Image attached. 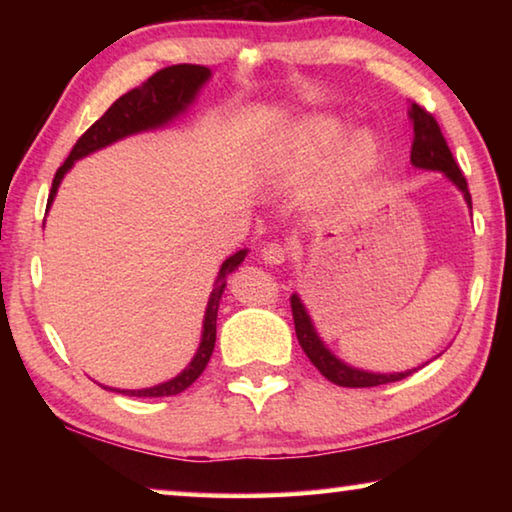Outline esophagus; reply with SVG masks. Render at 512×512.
<instances>
[{
  "instance_id": "esophagus-1",
  "label": "esophagus",
  "mask_w": 512,
  "mask_h": 512,
  "mask_svg": "<svg viewBox=\"0 0 512 512\" xmlns=\"http://www.w3.org/2000/svg\"><path fill=\"white\" fill-rule=\"evenodd\" d=\"M262 259L268 266H280L284 259H287V248H284L282 244H275V241H271V244H266L262 248Z\"/></svg>"
}]
</instances>
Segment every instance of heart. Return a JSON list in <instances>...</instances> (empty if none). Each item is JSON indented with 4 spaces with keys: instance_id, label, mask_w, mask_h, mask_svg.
Here are the masks:
<instances>
[{
    "instance_id": "heart-1",
    "label": "heart",
    "mask_w": 512,
    "mask_h": 512,
    "mask_svg": "<svg viewBox=\"0 0 512 512\" xmlns=\"http://www.w3.org/2000/svg\"><path fill=\"white\" fill-rule=\"evenodd\" d=\"M345 126L336 117L314 115L293 128L275 151L271 160V176L277 183H302L323 171L332 159L329 176L323 185V196L332 198L357 180L377 160V140L368 131L354 133L344 146Z\"/></svg>"
}]
</instances>
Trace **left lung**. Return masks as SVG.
Returning a JSON list of instances; mask_svg holds the SVG:
<instances>
[{"label":"left lung","mask_w":512,"mask_h":512,"mask_svg":"<svg viewBox=\"0 0 512 512\" xmlns=\"http://www.w3.org/2000/svg\"><path fill=\"white\" fill-rule=\"evenodd\" d=\"M409 117L413 124V144H411L413 167L443 171L445 176L452 180L458 189H461L465 196V203L470 205L472 210V196H470V189H467V180L463 176V171L458 169V164L454 160L452 151H449L443 133H440L438 121L433 119L431 112L418 106V103H411L409 106ZM291 311H293V323H296V336H298L300 348L305 350L309 361L318 368L320 375L327 377L336 386H345V388L381 386V384H391V381H400L418 370L413 368L406 372H388V375H381V372L352 368L339 357H334V354L327 350V345L320 341V336L316 334L314 323H311V318L307 314L305 305H302V300L298 298V293H293L291 296Z\"/></svg>","instance_id":"1"}]
</instances>
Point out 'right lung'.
<instances>
[{"label": "right lung", "instance_id": "add662e5", "mask_svg": "<svg viewBox=\"0 0 512 512\" xmlns=\"http://www.w3.org/2000/svg\"><path fill=\"white\" fill-rule=\"evenodd\" d=\"M210 76H212L210 67H203V65H187V63L171 65V67L160 69V72H155L149 81H144L142 85H137L135 90L126 92L124 97H119L106 112H103V117L94 121L88 131L79 137V142L74 144L72 153H69L67 160L60 164V169L54 176V183H51L47 210L51 207V203H54L60 180L65 178V173L72 169V164L76 160H81L85 155L99 151L112 142L124 140L128 135L167 126L171 119L183 115L189 103L196 99L198 90L210 81ZM246 255L248 250H237L235 255L228 257L221 264V271L216 275L210 300H207L201 343H198V350L194 354V359L189 361V366L180 372L178 377L162 381L158 386L140 388V391H117V393L131 395V397H169V395H178L187 391V388L201 377V372L205 370L207 361H210L214 352L216 311H219V300L223 296L225 280H228V275L235 271L241 262H244Z\"/></svg>", "mask_w": 512, "mask_h": 512}]
</instances>
